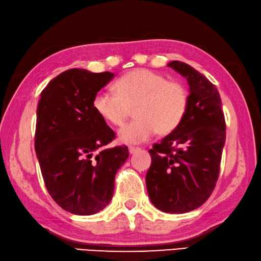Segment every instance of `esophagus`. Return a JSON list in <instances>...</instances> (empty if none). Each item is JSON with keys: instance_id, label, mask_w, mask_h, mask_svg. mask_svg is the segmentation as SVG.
<instances>
[{"instance_id": "obj_1", "label": "esophagus", "mask_w": 261, "mask_h": 261, "mask_svg": "<svg viewBox=\"0 0 261 261\" xmlns=\"http://www.w3.org/2000/svg\"><path fill=\"white\" fill-rule=\"evenodd\" d=\"M140 148L139 147H135V146H129V151L130 154H134V153H137V151H139Z\"/></svg>"}]
</instances>
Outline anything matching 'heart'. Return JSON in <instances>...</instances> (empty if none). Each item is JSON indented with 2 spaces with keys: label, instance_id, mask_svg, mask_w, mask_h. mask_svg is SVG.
<instances>
[{
  "label": "heart",
  "instance_id": "heart-1",
  "mask_svg": "<svg viewBox=\"0 0 261 261\" xmlns=\"http://www.w3.org/2000/svg\"><path fill=\"white\" fill-rule=\"evenodd\" d=\"M114 88L116 93L100 90L94 94L92 107L114 126H121L135 108L137 117L118 132L122 143H144L156 132L168 135L177 129L188 110L187 88L154 70H131L117 80Z\"/></svg>",
  "mask_w": 261,
  "mask_h": 261
}]
</instances>
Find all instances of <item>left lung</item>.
I'll use <instances>...</instances> for the list:
<instances>
[{"label":"left lung","mask_w":261,"mask_h":261,"mask_svg":"<svg viewBox=\"0 0 261 261\" xmlns=\"http://www.w3.org/2000/svg\"><path fill=\"white\" fill-rule=\"evenodd\" d=\"M168 66L187 79L189 105L177 129L149 149L146 186L159 210L185 213L200 207L216 187L226 122L215 84L181 61Z\"/></svg>","instance_id":"1"}]
</instances>
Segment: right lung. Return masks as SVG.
<instances>
[{
    "mask_svg": "<svg viewBox=\"0 0 261 261\" xmlns=\"http://www.w3.org/2000/svg\"><path fill=\"white\" fill-rule=\"evenodd\" d=\"M113 76L73 68L41 92L35 151L42 177L54 201L74 215H94L108 205L116 172L129 156L126 146L103 148L115 132L92 107L94 94Z\"/></svg>",
    "mask_w": 261,
    "mask_h": 261,
    "instance_id": "add662e5",
    "label": "right lung"
}]
</instances>
